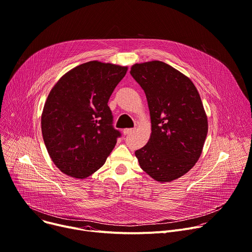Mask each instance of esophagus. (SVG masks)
I'll return each mask as SVG.
<instances>
[{
    "mask_svg": "<svg viewBox=\"0 0 252 252\" xmlns=\"http://www.w3.org/2000/svg\"><path fill=\"white\" fill-rule=\"evenodd\" d=\"M135 130V128H125L124 129V134H129L131 132H133Z\"/></svg>",
    "mask_w": 252,
    "mask_h": 252,
    "instance_id": "esophagus-1",
    "label": "esophagus"
}]
</instances>
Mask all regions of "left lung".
<instances>
[{
	"label": "left lung",
	"mask_w": 252,
	"mask_h": 252,
	"mask_svg": "<svg viewBox=\"0 0 252 252\" xmlns=\"http://www.w3.org/2000/svg\"><path fill=\"white\" fill-rule=\"evenodd\" d=\"M130 75L145 91L152 122L151 137L135 157L155 181L172 182L203 149L208 124L200 95L189 78L160 61L134 63Z\"/></svg>",
	"instance_id": "8db88e82"
}]
</instances>
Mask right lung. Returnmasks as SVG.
Returning a JSON list of instances; mask_svg holds the SVG:
<instances>
[{
  "label": "right lung",
  "instance_id": "right-lung-1",
  "mask_svg": "<svg viewBox=\"0 0 252 252\" xmlns=\"http://www.w3.org/2000/svg\"><path fill=\"white\" fill-rule=\"evenodd\" d=\"M127 66L92 61L65 73L51 90L42 114L47 151L64 174L86 178L100 168L121 132L107 105Z\"/></svg>",
  "mask_w": 252,
  "mask_h": 252
}]
</instances>
